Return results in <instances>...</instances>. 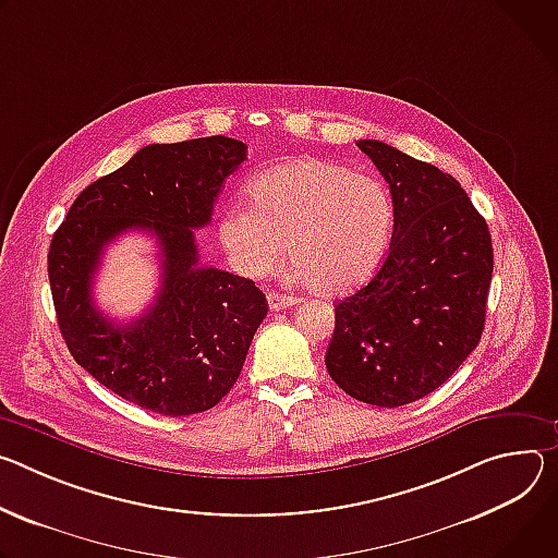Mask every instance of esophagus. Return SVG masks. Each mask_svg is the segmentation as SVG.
Listing matches in <instances>:
<instances>
[{
    "label": "esophagus",
    "instance_id": "1",
    "mask_svg": "<svg viewBox=\"0 0 558 558\" xmlns=\"http://www.w3.org/2000/svg\"><path fill=\"white\" fill-rule=\"evenodd\" d=\"M266 299H268V305H270L272 313H279V311H283V307L296 303V299L286 296V294H281V292H268Z\"/></svg>",
    "mask_w": 558,
    "mask_h": 558
}]
</instances>
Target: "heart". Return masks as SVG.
Returning <instances> with one entry per match:
<instances>
[{
	"instance_id": "heart-1",
	"label": "heart",
	"mask_w": 558,
	"mask_h": 558,
	"mask_svg": "<svg viewBox=\"0 0 558 558\" xmlns=\"http://www.w3.org/2000/svg\"><path fill=\"white\" fill-rule=\"evenodd\" d=\"M251 208L219 217L232 266L253 279L283 262L319 294H343L373 277L390 243L395 208L384 183L326 159H296L247 183Z\"/></svg>"
}]
</instances>
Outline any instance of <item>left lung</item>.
<instances>
[{"label":"left lung","mask_w":558,"mask_h":558,"mask_svg":"<svg viewBox=\"0 0 558 558\" xmlns=\"http://www.w3.org/2000/svg\"><path fill=\"white\" fill-rule=\"evenodd\" d=\"M390 185V251L367 286L335 305L326 352L352 399L399 408L446 384L478 345L494 253L461 183L384 142L356 144Z\"/></svg>","instance_id":"1"}]
</instances>
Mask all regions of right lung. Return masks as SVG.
<instances>
[{"instance_id": "add662e5", "label": "right lung", "mask_w": 558, "mask_h": 558, "mask_svg": "<svg viewBox=\"0 0 558 558\" xmlns=\"http://www.w3.org/2000/svg\"><path fill=\"white\" fill-rule=\"evenodd\" d=\"M245 148L221 135L150 144L84 189L52 234L48 279L61 337L88 375L144 410L189 416L215 408L268 315L255 281L199 266L193 232L210 223ZM135 227L160 243L162 286L140 320L117 327L94 307L92 277L102 247Z\"/></svg>"}]
</instances>
